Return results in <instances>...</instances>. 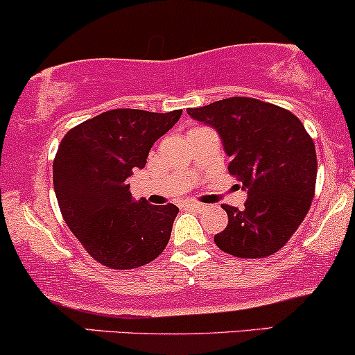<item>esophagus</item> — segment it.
<instances>
[{
	"instance_id": "esophagus-1",
	"label": "esophagus",
	"mask_w": 355,
	"mask_h": 355,
	"mask_svg": "<svg viewBox=\"0 0 355 355\" xmlns=\"http://www.w3.org/2000/svg\"><path fill=\"white\" fill-rule=\"evenodd\" d=\"M188 208L196 209V211H202V209H206V206L205 205H199V202H188Z\"/></svg>"
}]
</instances>
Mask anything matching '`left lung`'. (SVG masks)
I'll use <instances>...</instances> for the list:
<instances>
[{
  "mask_svg": "<svg viewBox=\"0 0 355 355\" xmlns=\"http://www.w3.org/2000/svg\"><path fill=\"white\" fill-rule=\"evenodd\" d=\"M194 121L220 134L228 171L248 193L245 208L223 205L228 226L214 236L223 252L265 258L292 238L315 194L312 137L290 110L250 97H231L188 109Z\"/></svg>",
  "mask_w": 355,
  "mask_h": 355,
  "instance_id": "8db88e82",
  "label": "left lung"
}]
</instances>
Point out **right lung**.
<instances>
[{
	"instance_id": "1",
	"label": "right lung",
	"mask_w": 355,
	"mask_h": 355,
	"mask_svg": "<svg viewBox=\"0 0 355 355\" xmlns=\"http://www.w3.org/2000/svg\"><path fill=\"white\" fill-rule=\"evenodd\" d=\"M137 109L107 110L60 142L53 188L71 233L94 260L114 270L142 266L164 252L179 208L134 201L127 179L181 117Z\"/></svg>"
}]
</instances>
